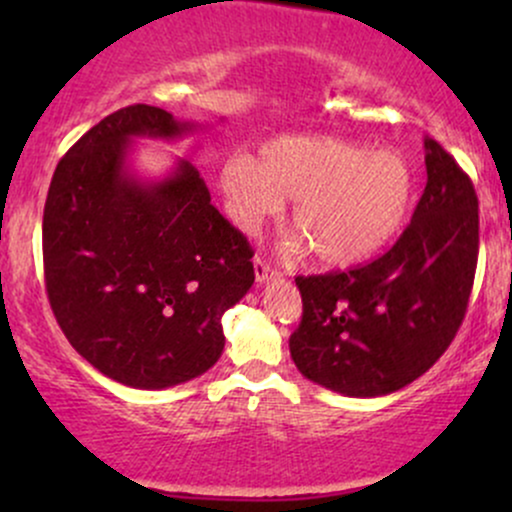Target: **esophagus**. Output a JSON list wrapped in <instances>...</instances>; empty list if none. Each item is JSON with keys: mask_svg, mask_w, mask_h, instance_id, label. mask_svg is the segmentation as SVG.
Listing matches in <instances>:
<instances>
[{"mask_svg": "<svg viewBox=\"0 0 512 512\" xmlns=\"http://www.w3.org/2000/svg\"><path fill=\"white\" fill-rule=\"evenodd\" d=\"M272 276H276V272L272 267H269L267 260H262V257H255V279L264 284V281H269Z\"/></svg>", "mask_w": 512, "mask_h": 512, "instance_id": "34e87169", "label": "esophagus"}]
</instances>
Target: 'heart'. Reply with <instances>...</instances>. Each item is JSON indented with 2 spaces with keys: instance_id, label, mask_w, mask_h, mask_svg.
<instances>
[{
  "instance_id": "1",
  "label": "heart",
  "mask_w": 512,
  "mask_h": 512,
  "mask_svg": "<svg viewBox=\"0 0 512 512\" xmlns=\"http://www.w3.org/2000/svg\"><path fill=\"white\" fill-rule=\"evenodd\" d=\"M233 223L257 231L284 199H296L293 248L313 250L317 264L349 269L370 260L407 221L414 180L397 151L373 149L322 134H289L260 156L233 154L219 178Z\"/></svg>"
}]
</instances>
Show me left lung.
<instances>
[{"label": "left lung", "mask_w": 512, "mask_h": 512, "mask_svg": "<svg viewBox=\"0 0 512 512\" xmlns=\"http://www.w3.org/2000/svg\"><path fill=\"white\" fill-rule=\"evenodd\" d=\"M426 190L411 223L378 260L296 276L303 317L291 334L296 368L346 397L402 390L445 354L472 293L479 199L436 139H424Z\"/></svg>", "instance_id": "left-lung-1"}]
</instances>
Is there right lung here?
<instances>
[{
	"label": "right lung",
	"instance_id": "1",
	"mask_svg": "<svg viewBox=\"0 0 512 512\" xmlns=\"http://www.w3.org/2000/svg\"><path fill=\"white\" fill-rule=\"evenodd\" d=\"M195 127L127 105L62 156L45 202V289L57 325L93 368L137 390L207 373L226 344L223 313L255 281L250 243L211 204L192 163L178 161L161 180L129 170L134 139Z\"/></svg>",
	"mask_w": 512,
	"mask_h": 512
}]
</instances>
